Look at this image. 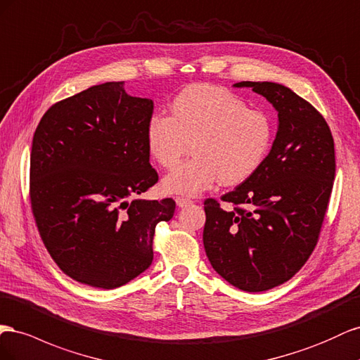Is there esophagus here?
<instances>
[{
  "mask_svg": "<svg viewBox=\"0 0 360 360\" xmlns=\"http://www.w3.org/2000/svg\"><path fill=\"white\" fill-rule=\"evenodd\" d=\"M193 203V200L191 199H187V198H181V196H178L176 198V205L179 208H184V207H188V205H191Z\"/></svg>",
  "mask_w": 360,
  "mask_h": 360,
  "instance_id": "1",
  "label": "esophagus"
}]
</instances>
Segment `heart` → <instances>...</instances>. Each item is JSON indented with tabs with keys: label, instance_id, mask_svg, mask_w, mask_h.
I'll return each mask as SVG.
<instances>
[{
	"label": "heart",
	"instance_id": "heart-1",
	"mask_svg": "<svg viewBox=\"0 0 360 360\" xmlns=\"http://www.w3.org/2000/svg\"><path fill=\"white\" fill-rule=\"evenodd\" d=\"M172 116L155 115L148 122L146 145L161 167L172 169L191 143L193 158L162 179L170 194H196L220 179L237 186L258 170L271 149L274 128L262 111L250 110L231 90L196 84L172 102Z\"/></svg>",
	"mask_w": 360,
	"mask_h": 360
}]
</instances>
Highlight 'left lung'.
<instances>
[{"label":"left lung","instance_id":"left-lung-1","mask_svg":"<svg viewBox=\"0 0 360 360\" xmlns=\"http://www.w3.org/2000/svg\"><path fill=\"white\" fill-rule=\"evenodd\" d=\"M276 108L279 127L262 166L221 200L203 202V245L212 269L248 292L290 281L320 237L335 179V143L309 102L277 83L241 81Z\"/></svg>","mask_w":360,"mask_h":360}]
</instances>
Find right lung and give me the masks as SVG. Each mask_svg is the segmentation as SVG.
Segmentation results:
<instances>
[{"mask_svg":"<svg viewBox=\"0 0 360 360\" xmlns=\"http://www.w3.org/2000/svg\"><path fill=\"white\" fill-rule=\"evenodd\" d=\"M111 81L57 102L36 128L30 200L51 258L72 279L102 290L128 283L153 259V235L173 199L139 194L158 182L146 128L153 102Z\"/></svg>","mask_w":360,"mask_h":360,"instance_id":"1","label":"right lung"}]
</instances>
